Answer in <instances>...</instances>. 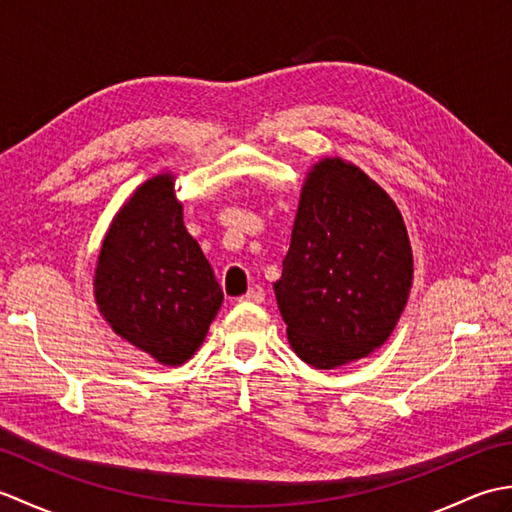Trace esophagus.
Segmentation results:
<instances>
[{
    "label": "esophagus",
    "mask_w": 512,
    "mask_h": 512,
    "mask_svg": "<svg viewBox=\"0 0 512 512\" xmlns=\"http://www.w3.org/2000/svg\"><path fill=\"white\" fill-rule=\"evenodd\" d=\"M264 299H266V292H264L262 286H257V284L250 288L246 295L239 297V301H250V303H262Z\"/></svg>",
    "instance_id": "obj_1"
}]
</instances>
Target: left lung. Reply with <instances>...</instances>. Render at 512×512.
I'll use <instances>...</instances> for the list:
<instances>
[{
	"label": "left lung",
	"mask_w": 512,
	"mask_h": 512,
	"mask_svg": "<svg viewBox=\"0 0 512 512\" xmlns=\"http://www.w3.org/2000/svg\"><path fill=\"white\" fill-rule=\"evenodd\" d=\"M411 279V246L394 200L341 158L314 165L273 286L301 361L332 369L372 354L396 328Z\"/></svg>",
	"instance_id": "1"
}]
</instances>
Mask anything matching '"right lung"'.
Instances as JSON below:
<instances>
[{"label":"right lung","instance_id":"add662e5","mask_svg":"<svg viewBox=\"0 0 512 512\" xmlns=\"http://www.w3.org/2000/svg\"><path fill=\"white\" fill-rule=\"evenodd\" d=\"M94 295L112 330L158 363L180 365L202 345L224 295L184 228L169 173L138 187L114 217Z\"/></svg>","mask_w":512,"mask_h":512}]
</instances>
